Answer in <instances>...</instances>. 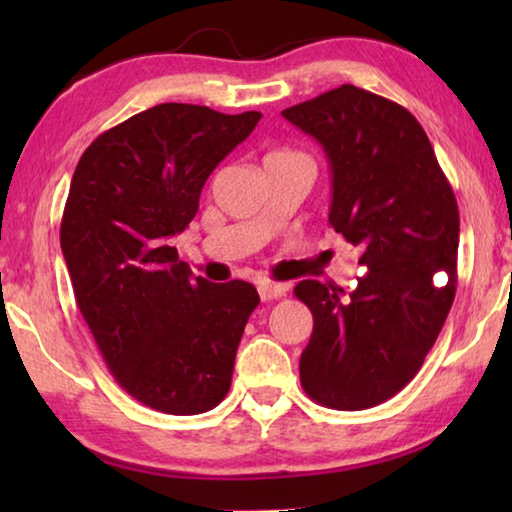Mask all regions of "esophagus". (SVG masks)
I'll return each instance as SVG.
<instances>
[{
    "instance_id": "1",
    "label": "esophagus",
    "mask_w": 512,
    "mask_h": 512,
    "mask_svg": "<svg viewBox=\"0 0 512 512\" xmlns=\"http://www.w3.org/2000/svg\"><path fill=\"white\" fill-rule=\"evenodd\" d=\"M257 291H259V298L264 302L287 296V287H284V284H273V282H259Z\"/></svg>"
}]
</instances>
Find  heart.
I'll return each instance as SVG.
<instances>
[{"label":"heart","instance_id":"1","mask_svg":"<svg viewBox=\"0 0 512 512\" xmlns=\"http://www.w3.org/2000/svg\"><path fill=\"white\" fill-rule=\"evenodd\" d=\"M275 155H296V153H289V151H277V153H271L268 158H275Z\"/></svg>","mask_w":512,"mask_h":512}]
</instances>
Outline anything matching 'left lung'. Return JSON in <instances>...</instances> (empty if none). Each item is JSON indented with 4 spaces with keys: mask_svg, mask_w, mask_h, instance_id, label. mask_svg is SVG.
Segmentation results:
<instances>
[{
    "mask_svg": "<svg viewBox=\"0 0 512 512\" xmlns=\"http://www.w3.org/2000/svg\"><path fill=\"white\" fill-rule=\"evenodd\" d=\"M314 137L332 171L329 225L361 248L366 273L348 298L296 284L314 316L300 384L318 404L361 411L418 375L456 293L458 205L409 110L345 83L282 110Z\"/></svg>",
    "mask_w": 512,
    "mask_h": 512,
    "instance_id": "8db88e82",
    "label": "left lung"
}]
</instances>
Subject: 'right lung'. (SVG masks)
Here are the masks:
<instances>
[{"instance_id": "obj_1", "label": "right lung", "mask_w": 512, "mask_h": 512, "mask_svg": "<svg viewBox=\"0 0 512 512\" xmlns=\"http://www.w3.org/2000/svg\"><path fill=\"white\" fill-rule=\"evenodd\" d=\"M259 119L160 103L101 133L76 164L60 223L76 305L112 377L155 411L205 413L230 391L257 289L194 280L169 239Z\"/></svg>"}]
</instances>
